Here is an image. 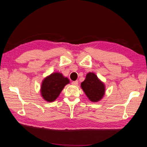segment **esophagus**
Segmentation results:
<instances>
[{
  "label": "esophagus",
  "instance_id": "esophagus-1",
  "mask_svg": "<svg viewBox=\"0 0 147 147\" xmlns=\"http://www.w3.org/2000/svg\"><path fill=\"white\" fill-rule=\"evenodd\" d=\"M78 81H74V82H72V84L74 85H78Z\"/></svg>",
  "mask_w": 147,
  "mask_h": 147
}]
</instances>
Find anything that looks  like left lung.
Wrapping results in <instances>:
<instances>
[{
  "label": "left lung",
  "instance_id": "8db88e82",
  "mask_svg": "<svg viewBox=\"0 0 147 147\" xmlns=\"http://www.w3.org/2000/svg\"><path fill=\"white\" fill-rule=\"evenodd\" d=\"M81 87L87 98L92 102H98L105 95V85L94 73H88Z\"/></svg>",
  "mask_w": 147,
  "mask_h": 147
}]
</instances>
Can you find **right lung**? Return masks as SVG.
<instances>
[{
    "label": "right lung",
    "mask_w": 147,
    "mask_h": 147,
    "mask_svg": "<svg viewBox=\"0 0 147 147\" xmlns=\"http://www.w3.org/2000/svg\"><path fill=\"white\" fill-rule=\"evenodd\" d=\"M69 80L60 73H53L42 82L40 94L44 100L53 102L59 96L63 88L69 84Z\"/></svg>",
    "instance_id": "right-lung-1"
}]
</instances>
